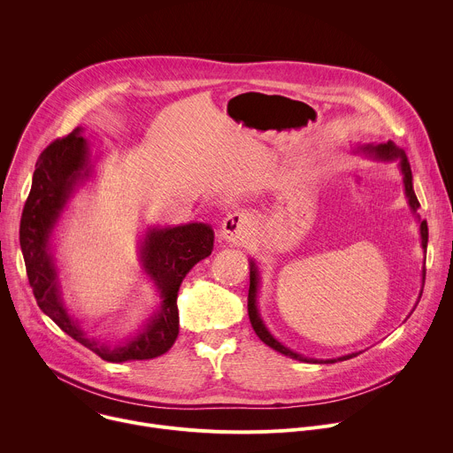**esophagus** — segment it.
Segmentation results:
<instances>
[{
	"label": "esophagus",
	"instance_id": "1",
	"mask_svg": "<svg viewBox=\"0 0 453 453\" xmlns=\"http://www.w3.org/2000/svg\"><path fill=\"white\" fill-rule=\"evenodd\" d=\"M250 229V219L247 213L243 211H233L229 213L224 222H222V229H220V234L226 242H231V243H240L247 233Z\"/></svg>",
	"mask_w": 453,
	"mask_h": 453
}]
</instances>
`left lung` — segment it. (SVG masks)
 <instances>
[{
  "label": "left lung",
  "instance_id": "1",
  "mask_svg": "<svg viewBox=\"0 0 453 453\" xmlns=\"http://www.w3.org/2000/svg\"><path fill=\"white\" fill-rule=\"evenodd\" d=\"M358 152H364V154H369L376 159H383V161H400V170L403 173V186H405V196L409 199V206L411 210L416 213L418 208H419V201L416 197L414 193V188H412V172H411V163L405 156L403 150H400L393 142H387V143H380V145H360L358 147ZM419 233H421V247L425 249L426 252V242H428V226H426V220H421L419 222ZM423 283H425V271H423ZM257 285H260V274H257V267L256 264L250 260V285H249V297H247V310H249V319H250V325H252V330L256 332V335L260 337L262 342H265L267 346H271L273 349L280 351L281 355L285 357H290V358H296V360H301V362H325V364H334V362H339V360H349L353 357H357L358 353H351V355H344V357H339V358H330V360H315V358H306L292 349H288L287 346H283L280 341H276L273 337V334L265 328L264 320L260 317V311H257V303H256V297H257ZM423 292V290H421ZM421 297V296H419Z\"/></svg>",
  "mask_w": 453,
  "mask_h": 453
}]
</instances>
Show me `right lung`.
<instances>
[{
    "label": "right lung",
    "instance_id": "right-lung-1",
    "mask_svg": "<svg viewBox=\"0 0 453 453\" xmlns=\"http://www.w3.org/2000/svg\"><path fill=\"white\" fill-rule=\"evenodd\" d=\"M91 173L89 147L82 128L55 140L39 156L32 188L23 208L19 243L28 283L39 308L72 339L107 362L149 360L166 353L179 335L177 292L189 269L213 250V229L208 224L149 227L140 242V262L157 287L161 304L143 328L125 344L109 346L89 337L64 306L57 265L50 252V236L73 189Z\"/></svg>",
    "mask_w": 453,
    "mask_h": 453
}]
</instances>
